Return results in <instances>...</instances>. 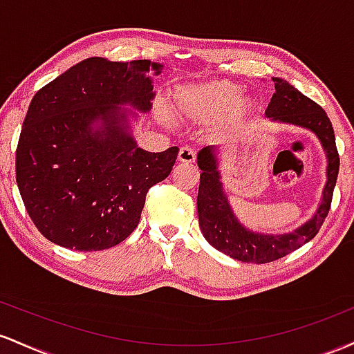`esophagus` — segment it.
<instances>
[{"mask_svg":"<svg viewBox=\"0 0 354 354\" xmlns=\"http://www.w3.org/2000/svg\"><path fill=\"white\" fill-rule=\"evenodd\" d=\"M178 162L192 164V162H196V152H194L190 147H182V149L178 150Z\"/></svg>","mask_w":354,"mask_h":354,"instance_id":"esophagus-1","label":"esophagus"}]
</instances>
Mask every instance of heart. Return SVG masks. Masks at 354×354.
Listing matches in <instances>:
<instances>
[{
	"label": "heart",
	"instance_id": "heart-1",
	"mask_svg": "<svg viewBox=\"0 0 354 354\" xmlns=\"http://www.w3.org/2000/svg\"><path fill=\"white\" fill-rule=\"evenodd\" d=\"M242 86L221 80L178 90L174 97L180 117L194 122H212L221 118V130H232L251 110L252 102L241 97Z\"/></svg>",
	"mask_w": 354,
	"mask_h": 354
}]
</instances>
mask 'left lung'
Listing matches in <instances>:
<instances>
[{
	"label": "left lung",
	"instance_id": "1",
	"mask_svg": "<svg viewBox=\"0 0 354 354\" xmlns=\"http://www.w3.org/2000/svg\"><path fill=\"white\" fill-rule=\"evenodd\" d=\"M274 82L276 93L269 102L266 115L272 120L313 130L328 153V182L323 192V202L311 221L286 236H261L244 229L234 217L227 198L222 192L214 147H205L197 153V165L202 170L197 196L198 225L202 234L217 251L227 254L232 259L251 264H266L281 259L299 249L319 232L331 209L333 190L339 172V153L336 149L335 130L326 112L289 83L279 78H274Z\"/></svg>",
	"mask_w": 354,
	"mask_h": 354
}]
</instances>
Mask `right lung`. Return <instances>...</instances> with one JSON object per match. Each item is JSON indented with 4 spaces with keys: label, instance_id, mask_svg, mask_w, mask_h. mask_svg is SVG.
<instances>
[{
    "label": "right lung",
    "instance_id": "obj_1",
    "mask_svg": "<svg viewBox=\"0 0 354 354\" xmlns=\"http://www.w3.org/2000/svg\"><path fill=\"white\" fill-rule=\"evenodd\" d=\"M150 59L86 58L37 91L17 147V184L28 216L53 244L103 251L140 222L152 185L169 177L177 147L138 149L118 105L147 112L153 98ZM102 120V133H91Z\"/></svg>",
    "mask_w": 354,
    "mask_h": 354
}]
</instances>
